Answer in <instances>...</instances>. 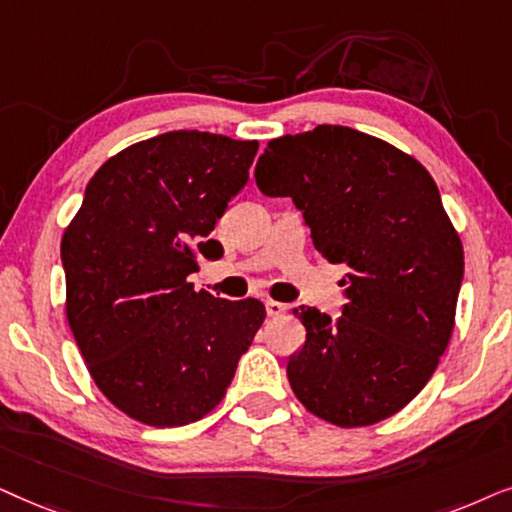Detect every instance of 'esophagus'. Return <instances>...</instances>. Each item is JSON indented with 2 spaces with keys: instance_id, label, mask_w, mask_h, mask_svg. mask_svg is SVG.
<instances>
[{
  "instance_id": "obj_1",
  "label": "esophagus",
  "mask_w": 512,
  "mask_h": 512,
  "mask_svg": "<svg viewBox=\"0 0 512 512\" xmlns=\"http://www.w3.org/2000/svg\"><path fill=\"white\" fill-rule=\"evenodd\" d=\"M285 311H288V306H285V304H281V302H274V299H269V302H267V313H269V316H283V313Z\"/></svg>"
}]
</instances>
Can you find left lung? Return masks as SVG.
I'll list each match as a JSON object with an SVG mask.
<instances>
[{
    "label": "left lung",
    "mask_w": 512,
    "mask_h": 512,
    "mask_svg": "<svg viewBox=\"0 0 512 512\" xmlns=\"http://www.w3.org/2000/svg\"><path fill=\"white\" fill-rule=\"evenodd\" d=\"M255 180L295 201L323 260L349 267L342 316L292 311L306 327L288 360L297 400L342 428L393 417L433 377L463 278L461 238L431 173L374 135L323 124L271 140Z\"/></svg>",
    "instance_id": "obj_1"
}]
</instances>
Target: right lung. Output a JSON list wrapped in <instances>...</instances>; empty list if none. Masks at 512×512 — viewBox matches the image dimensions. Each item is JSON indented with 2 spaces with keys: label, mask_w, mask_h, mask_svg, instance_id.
<instances>
[{
  "label": "right lung",
  "mask_w": 512,
  "mask_h": 512,
  "mask_svg": "<svg viewBox=\"0 0 512 512\" xmlns=\"http://www.w3.org/2000/svg\"><path fill=\"white\" fill-rule=\"evenodd\" d=\"M257 140L170 131L121 149L88 182L60 255L65 313L100 393L140 424L213 412L267 309L187 278L222 255L215 222L248 182Z\"/></svg>",
  "instance_id": "obj_1"
}]
</instances>
